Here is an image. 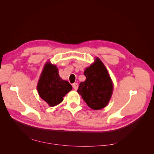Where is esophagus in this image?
Here are the masks:
<instances>
[{
  "instance_id": "obj_1",
  "label": "esophagus",
  "mask_w": 154,
  "mask_h": 154,
  "mask_svg": "<svg viewBox=\"0 0 154 154\" xmlns=\"http://www.w3.org/2000/svg\"><path fill=\"white\" fill-rule=\"evenodd\" d=\"M72 87H73V88L75 90H77V88H78V84L77 83H74L73 84H72Z\"/></svg>"
}]
</instances>
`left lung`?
<instances>
[{
    "instance_id": "8db88e82",
    "label": "left lung",
    "mask_w": 154,
    "mask_h": 154,
    "mask_svg": "<svg viewBox=\"0 0 154 154\" xmlns=\"http://www.w3.org/2000/svg\"><path fill=\"white\" fill-rule=\"evenodd\" d=\"M86 79L79 83L77 92L88 106L98 110L107 105L113 92V83L105 65L99 58L85 69Z\"/></svg>"
}]
</instances>
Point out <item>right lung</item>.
<instances>
[{
  "mask_svg": "<svg viewBox=\"0 0 154 154\" xmlns=\"http://www.w3.org/2000/svg\"><path fill=\"white\" fill-rule=\"evenodd\" d=\"M72 90L70 83L59 76L56 66L48 62L38 80L37 90L40 97L54 106L63 100V97Z\"/></svg>",
  "mask_w": 154,
  "mask_h": 154,
  "instance_id": "right-lung-1",
  "label": "right lung"
}]
</instances>
